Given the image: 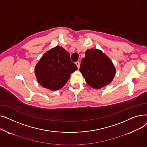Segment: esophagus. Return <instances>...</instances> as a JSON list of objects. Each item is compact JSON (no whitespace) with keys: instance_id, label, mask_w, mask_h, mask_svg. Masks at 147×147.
<instances>
[{"instance_id":"34e87169","label":"esophagus","mask_w":147,"mask_h":147,"mask_svg":"<svg viewBox=\"0 0 147 147\" xmlns=\"http://www.w3.org/2000/svg\"><path fill=\"white\" fill-rule=\"evenodd\" d=\"M80 62H79V61H77L76 63V65H77V67H78V69L79 68V67H80Z\"/></svg>"}]
</instances>
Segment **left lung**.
I'll use <instances>...</instances> for the list:
<instances>
[{"mask_svg": "<svg viewBox=\"0 0 147 147\" xmlns=\"http://www.w3.org/2000/svg\"><path fill=\"white\" fill-rule=\"evenodd\" d=\"M80 71L89 85L95 89H101L113 81L116 73L110 58L101 50L88 49L82 59Z\"/></svg>", "mask_w": 147, "mask_h": 147, "instance_id": "left-lung-1", "label": "left lung"}]
</instances>
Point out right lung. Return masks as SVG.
Instances as JSON below:
<instances>
[{"label":"right lung","mask_w":147,"mask_h":147,"mask_svg":"<svg viewBox=\"0 0 147 147\" xmlns=\"http://www.w3.org/2000/svg\"><path fill=\"white\" fill-rule=\"evenodd\" d=\"M78 67L70 55L63 47L57 46L44 53L36 64L34 73L40 85L51 90L63 88Z\"/></svg>","instance_id":"1"}]
</instances>
